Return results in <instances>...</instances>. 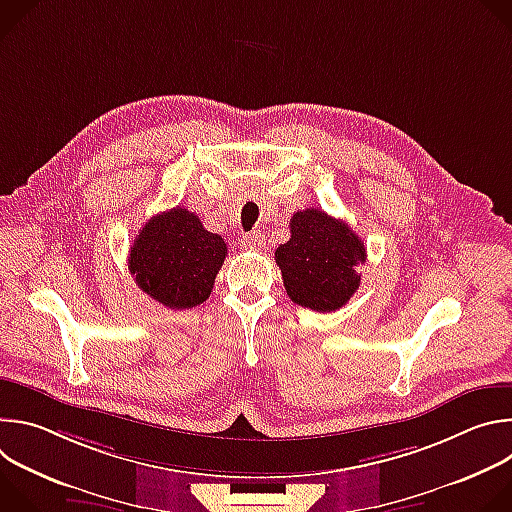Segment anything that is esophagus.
<instances>
[{
	"instance_id": "obj_1",
	"label": "esophagus",
	"mask_w": 512,
	"mask_h": 512,
	"mask_svg": "<svg viewBox=\"0 0 512 512\" xmlns=\"http://www.w3.org/2000/svg\"><path fill=\"white\" fill-rule=\"evenodd\" d=\"M243 247H245V249H255V251L263 249V247H265V235H263L261 231H251V233H247V235L243 237Z\"/></svg>"
}]
</instances>
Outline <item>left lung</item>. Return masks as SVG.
I'll use <instances>...</instances> for the list:
<instances>
[{
    "instance_id": "obj_1",
    "label": "left lung",
    "mask_w": 512,
    "mask_h": 512,
    "mask_svg": "<svg viewBox=\"0 0 512 512\" xmlns=\"http://www.w3.org/2000/svg\"><path fill=\"white\" fill-rule=\"evenodd\" d=\"M291 237L275 251L287 296L314 312H336L360 285L367 249L340 218L320 208L298 210L289 221Z\"/></svg>"
}]
</instances>
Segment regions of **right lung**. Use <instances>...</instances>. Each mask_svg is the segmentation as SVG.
Segmentation results:
<instances>
[{
	"mask_svg": "<svg viewBox=\"0 0 512 512\" xmlns=\"http://www.w3.org/2000/svg\"><path fill=\"white\" fill-rule=\"evenodd\" d=\"M227 257L221 235L208 233L186 208L152 216L129 251V271L150 298L172 310L208 300L218 269Z\"/></svg>",
	"mask_w": 512,
	"mask_h": 512,
	"instance_id": "add662e5",
	"label": "right lung"
}]
</instances>
